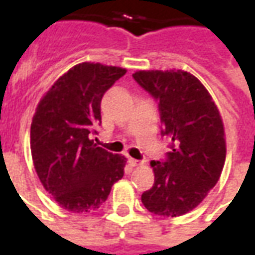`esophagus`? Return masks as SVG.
<instances>
[{"mask_svg":"<svg viewBox=\"0 0 255 255\" xmlns=\"http://www.w3.org/2000/svg\"><path fill=\"white\" fill-rule=\"evenodd\" d=\"M128 162H129V165H131V166H140V165H143V162H142V161L133 160V158H129V160H128Z\"/></svg>","mask_w":255,"mask_h":255,"instance_id":"obj_1","label":"esophagus"}]
</instances>
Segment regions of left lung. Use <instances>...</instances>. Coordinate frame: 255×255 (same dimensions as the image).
Returning <instances> with one entry per match:
<instances>
[{"label":"left lung","instance_id":"obj_1","mask_svg":"<svg viewBox=\"0 0 255 255\" xmlns=\"http://www.w3.org/2000/svg\"><path fill=\"white\" fill-rule=\"evenodd\" d=\"M132 76L158 101L162 135L172 142L165 162H150L154 184L142 194V203L151 213L179 217L197 208L221 176L227 154L223 119L192 73L155 69Z\"/></svg>","mask_w":255,"mask_h":255}]
</instances>
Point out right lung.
I'll return each mask as SVG.
<instances>
[{"label": "right lung", "mask_w": 255, "mask_h": 255, "mask_svg": "<svg viewBox=\"0 0 255 255\" xmlns=\"http://www.w3.org/2000/svg\"><path fill=\"white\" fill-rule=\"evenodd\" d=\"M127 69L80 63L54 82L31 123V155L42 186L71 213H91L124 176L127 158L91 139L101 123V100Z\"/></svg>", "instance_id": "add662e5"}]
</instances>
